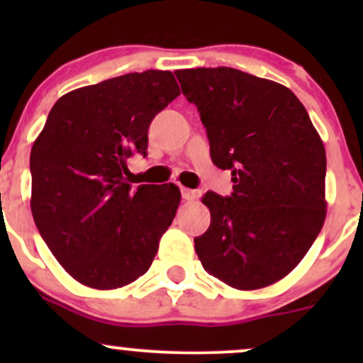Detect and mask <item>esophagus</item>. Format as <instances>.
Segmentation results:
<instances>
[{
  "instance_id": "1",
  "label": "esophagus",
  "mask_w": 363,
  "mask_h": 363,
  "mask_svg": "<svg viewBox=\"0 0 363 363\" xmlns=\"http://www.w3.org/2000/svg\"><path fill=\"white\" fill-rule=\"evenodd\" d=\"M181 193H182V199H186V201H193L196 198V191L187 189V187H181Z\"/></svg>"
}]
</instances>
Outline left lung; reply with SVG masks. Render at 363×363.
<instances>
[{
    "instance_id": "obj_1",
    "label": "left lung",
    "mask_w": 363,
    "mask_h": 363,
    "mask_svg": "<svg viewBox=\"0 0 363 363\" xmlns=\"http://www.w3.org/2000/svg\"><path fill=\"white\" fill-rule=\"evenodd\" d=\"M182 94L199 111L218 169L234 193L208 191L211 222L194 239L203 268L237 290L286 277L326 218V150L295 94L234 68L177 69Z\"/></svg>"
}]
</instances>
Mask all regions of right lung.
Here are the masks:
<instances>
[{
	"label": "right lung",
	"instance_id": "1",
	"mask_svg": "<svg viewBox=\"0 0 363 363\" xmlns=\"http://www.w3.org/2000/svg\"><path fill=\"white\" fill-rule=\"evenodd\" d=\"M181 94L170 72L147 69L68 91L30 152V210L44 242L77 281L99 290L148 272L176 216V184L131 189L128 158L147 155L148 126Z\"/></svg>",
	"mask_w": 363,
	"mask_h": 363
}]
</instances>
